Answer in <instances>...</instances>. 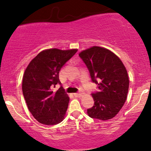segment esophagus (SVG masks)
I'll return each mask as SVG.
<instances>
[{
	"mask_svg": "<svg viewBox=\"0 0 151 151\" xmlns=\"http://www.w3.org/2000/svg\"><path fill=\"white\" fill-rule=\"evenodd\" d=\"M83 94V93H82L81 91L78 92V93H74V96H81Z\"/></svg>",
	"mask_w": 151,
	"mask_h": 151,
	"instance_id": "1",
	"label": "esophagus"
}]
</instances>
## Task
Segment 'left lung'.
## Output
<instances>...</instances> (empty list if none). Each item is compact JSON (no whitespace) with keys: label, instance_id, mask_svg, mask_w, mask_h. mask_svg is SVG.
Instances as JSON below:
<instances>
[{"label":"left lung","instance_id":"8db88e82","mask_svg":"<svg viewBox=\"0 0 151 151\" xmlns=\"http://www.w3.org/2000/svg\"><path fill=\"white\" fill-rule=\"evenodd\" d=\"M99 91L92 93L94 104L87 110L90 117L107 120L114 117L126 100L129 87L127 70L122 61L108 49L99 46L79 54Z\"/></svg>","mask_w":151,"mask_h":151}]
</instances>
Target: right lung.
Here are the masks:
<instances>
[{"instance_id": "add662e5", "label": "right lung", "mask_w": 151, "mask_h": 151, "mask_svg": "<svg viewBox=\"0 0 151 151\" xmlns=\"http://www.w3.org/2000/svg\"><path fill=\"white\" fill-rule=\"evenodd\" d=\"M77 52V49L44 50L26 68L22 83L23 94L29 111L40 123L53 125L63 119L69 97L62 86L57 91H53V88L61 84L60 71Z\"/></svg>"}]
</instances>
